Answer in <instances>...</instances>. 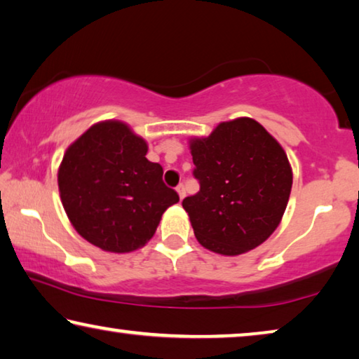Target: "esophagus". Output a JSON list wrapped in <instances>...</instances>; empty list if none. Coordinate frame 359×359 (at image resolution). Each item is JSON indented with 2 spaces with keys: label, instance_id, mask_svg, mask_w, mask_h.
I'll list each match as a JSON object with an SVG mask.
<instances>
[{
  "label": "esophagus",
  "instance_id": "esophagus-1",
  "mask_svg": "<svg viewBox=\"0 0 359 359\" xmlns=\"http://www.w3.org/2000/svg\"><path fill=\"white\" fill-rule=\"evenodd\" d=\"M175 190H177L180 200H184V198H185V185H184V184H180Z\"/></svg>",
  "mask_w": 359,
  "mask_h": 359
}]
</instances>
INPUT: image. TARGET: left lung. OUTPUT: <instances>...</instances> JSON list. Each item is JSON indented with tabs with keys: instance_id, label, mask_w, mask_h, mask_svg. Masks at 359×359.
Segmentation results:
<instances>
[{
	"instance_id": "left-lung-1",
	"label": "left lung",
	"mask_w": 359,
	"mask_h": 359,
	"mask_svg": "<svg viewBox=\"0 0 359 359\" xmlns=\"http://www.w3.org/2000/svg\"><path fill=\"white\" fill-rule=\"evenodd\" d=\"M189 145L200 191L182 206L198 243L215 254L240 255L269 240L292 189V168L280 142L243 116L219 123Z\"/></svg>"
}]
</instances>
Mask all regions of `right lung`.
I'll use <instances>...</instances> for the list:
<instances>
[{"mask_svg": "<svg viewBox=\"0 0 359 359\" xmlns=\"http://www.w3.org/2000/svg\"><path fill=\"white\" fill-rule=\"evenodd\" d=\"M147 151V142L126 123L107 119L79 135L62 158V206L73 229L102 251L124 254L145 246L164 210L179 203Z\"/></svg>", "mask_w": 359, "mask_h": 359, "instance_id": "1", "label": "right lung"}]
</instances>
